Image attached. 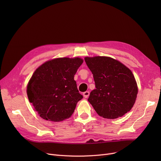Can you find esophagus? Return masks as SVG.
I'll list each match as a JSON object with an SVG mask.
<instances>
[{
  "mask_svg": "<svg viewBox=\"0 0 161 161\" xmlns=\"http://www.w3.org/2000/svg\"><path fill=\"white\" fill-rule=\"evenodd\" d=\"M89 95V91H86L83 92V97L85 98H87Z\"/></svg>",
  "mask_w": 161,
  "mask_h": 161,
  "instance_id": "esophagus-1",
  "label": "esophagus"
}]
</instances>
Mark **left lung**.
<instances>
[{
	"label": "left lung",
	"instance_id": "obj_1",
	"mask_svg": "<svg viewBox=\"0 0 161 161\" xmlns=\"http://www.w3.org/2000/svg\"><path fill=\"white\" fill-rule=\"evenodd\" d=\"M85 61L93 74L96 87L88 101L98 115L114 119L129 112L138 92L132 71L109 57H86Z\"/></svg>",
	"mask_w": 161,
	"mask_h": 161
}]
</instances>
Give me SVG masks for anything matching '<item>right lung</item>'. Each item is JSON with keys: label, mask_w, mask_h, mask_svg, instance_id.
I'll return each mask as SVG.
<instances>
[{"label": "right lung", "mask_w": 161, "mask_h": 161, "mask_svg": "<svg viewBox=\"0 0 161 161\" xmlns=\"http://www.w3.org/2000/svg\"><path fill=\"white\" fill-rule=\"evenodd\" d=\"M83 60L80 57L51 59L38 67L27 86L29 102L40 117L59 122L69 119L83 96L74 75Z\"/></svg>", "instance_id": "1"}]
</instances>
